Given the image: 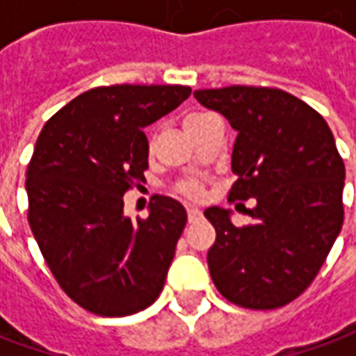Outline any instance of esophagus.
<instances>
[{"instance_id": "obj_1", "label": "esophagus", "mask_w": 356, "mask_h": 356, "mask_svg": "<svg viewBox=\"0 0 356 356\" xmlns=\"http://www.w3.org/2000/svg\"><path fill=\"white\" fill-rule=\"evenodd\" d=\"M186 216H188V223H194V221H198L202 217V211L198 208H188L186 209Z\"/></svg>"}]
</instances>
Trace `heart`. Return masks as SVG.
Here are the masks:
<instances>
[{
  "mask_svg": "<svg viewBox=\"0 0 356 356\" xmlns=\"http://www.w3.org/2000/svg\"><path fill=\"white\" fill-rule=\"evenodd\" d=\"M206 116V114H188L185 118V129H193V125H196L200 122L202 118ZM175 193L179 196H183V198H188V200H198L204 196V185H202L200 181H196V179H185V181H179L177 185H175Z\"/></svg>",
  "mask_w": 356,
  "mask_h": 356,
  "instance_id": "heart-1",
  "label": "heart"
}]
</instances>
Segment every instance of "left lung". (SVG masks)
<instances>
[{
    "mask_svg": "<svg viewBox=\"0 0 356 356\" xmlns=\"http://www.w3.org/2000/svg\"><path fill=\"white\" fill-rule=\"evenodd\" d=\"M194 97L238 131L229 202H257L246 227H234L227 209L204 211L217 234L211 280L234 305H288L311 286L343 225L345 165L334 135L316 110L282 89L231 86Z\"/></svg>",
    "mask_w": 356,
    "mask_h": 356,
    "instance_id": "obj_1",
    "label": "left lung"
}]
</instances>
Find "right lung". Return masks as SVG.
I'll list each match as a JSON object with an SVG mask.
<instances>
[{
  "label": "right lung",
  "mask_w": 356,
  "mask_h": 356,
  "mask_svg": "<svg viewBox=\"0 0 356 356\" xmlns=\"http://www.w3.org/2000/svg\"><path fill=\"white\" fill-rule=\"evenodd\" d=\"M186 86H102L47 120L26 170L28 223L58 286L86 311L127 316L165 282L185 208L156 194L150 216H124V194L145 181L143 129L177 108Z\"/></svg>",
  "instance_id": "1"
}]
</instances>
